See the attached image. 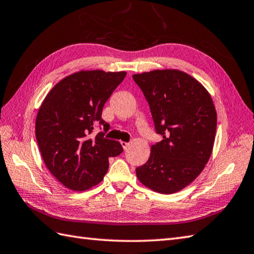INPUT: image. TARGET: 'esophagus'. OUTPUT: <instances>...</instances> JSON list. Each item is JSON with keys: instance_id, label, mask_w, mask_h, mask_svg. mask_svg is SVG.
I'll return each instance as SVG.
<instances>
[{"instance_id": "1", "label": "esophagus", "mask_w": 254, "mask_h": 254, "mask_svg": "<svg viewBox=\"0 0 254 254\" xmlns=\"http://www.w3.org/2000/svg\"><path fill=\"white\" fill-rule=\"evenodd\" d=\"M121 145H122L123 149H124V150H127V147L130 146V143H127V142H121Z\"/></svg>"}]
</instances>
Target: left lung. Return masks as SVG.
Wrapping results in <instances>:
<instances>
[{"mask_svg":"<svg viewBox=\"0 0 254 254\" xmlns=\"http://www.w3.org/2000/svg\"><path fill=\"white\" fill-rule=\"evenodd\" d=\"M133 78L148 101L156 132L163 135L136 176L155 192L176 193L201 174L212 155L217 126L213 99L179 69H155Z\"/></svg>","mask_w":254,"mask_h":254,"instance_id":"8db88e82","label":"left lung"}]
</instances>
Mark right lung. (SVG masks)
Instances as JSON below:
<instances>
[{"label":"right lung","mask_w":254,"mask_h":254,"mask_svg":"<svg viewBox=\"0 0 254 254\" xmlns=\"http://www.w3.org/2000/svg\"><path fill=\"white\" fill-rule=\"evenodd\" d=\"M127 72L102 69L75 72L55 85L38 110L36 138L45 165L56 179L73 191L98 185L109 168V157L123 152L121 144L91 136L101 119L102 108Z\"/></svg>","instance_id":"add662e5"}]
</instances>
